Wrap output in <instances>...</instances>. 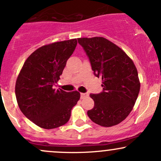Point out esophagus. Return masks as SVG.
<instances>
[{
  "mask_svg": "<svg viewBox=\"0 0 161 161\" xmlns=\"http://www.w3.org/2000/svg\"><path fill=\"white\" fill-rule=\"evenodd\" d=\"M80 95H81V98H82V99H83V98L89 96V94H88V93H81Z\"/></svg>",
  "mask_w": 161,
  "mask_h": 161,
  "instance_id": "1",
  "label": "esophagus"
}]
</instances>
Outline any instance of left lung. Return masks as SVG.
Listing matches in <instances>:
<instances>
[{"label":"left lung","mask_w":161,"mask_h":161,"mask_svg":"<svg viewBox=\"0 0 161 161\" xmlns=\"http://www.w3.org/2000/svg\"><path fill=\"white\" fill-rule=\"evenodd\" d=\"M78 42L89 56L94 74L102 78L103 87L99 94H90L95 105L88 116L103 127L121 123L132 111L140 92L135 63L119 47L102 36L79 38Z\"/></svg>","instance_id":"left-lung-1"}]
</instances>
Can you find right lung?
Returning <instances> with one entry per match:
<instances>
[{"label": "right lung", "mask_w": 161, "mask_h": 161, "mask_svg": "<svg viewBox=\"0 0 161 161\" xmlns=\"http://www.w3.org/2000/svg\"><path fill=\"white\" fill-rule=\"evenodd\" d=\"M76 45V39H72L40 47L26 59L17 76L18 106L40 128L53 129L68 122L72 108L80 98L78 91L53 89Z\"/></svg>", "instance_id": "right-lung-1"}]
</instances>
